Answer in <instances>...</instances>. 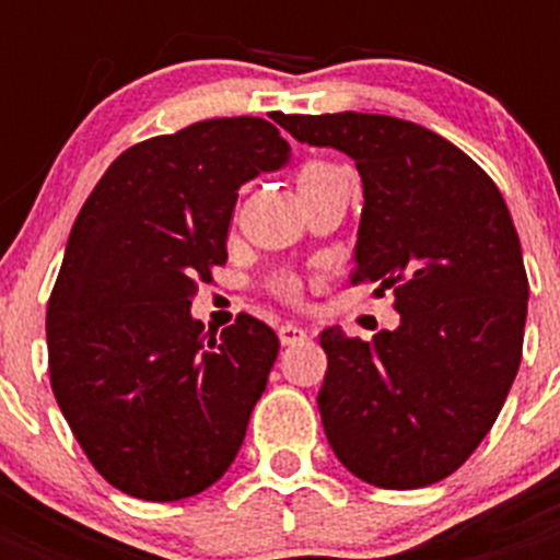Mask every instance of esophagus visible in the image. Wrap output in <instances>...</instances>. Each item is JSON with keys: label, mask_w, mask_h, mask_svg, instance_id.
Returning a JSON list of instances; mask_svg holds the SVG:
<instances>
[{"label": "esophagus", "mask_w": 560, "mask_h": 560, "mask_svg": "<svg viewBox=\"0 0 560 560\" xmlns=\"http://www.w3.org/2000/svg\"><path fill=\"white\" fill-rule=\"evenodd\" d=\"M279 340H281V346H299V342L307 340V331L296 323H284L279 328Z\"/></svg>", "instance_id": "obj_1"}]
</instances>
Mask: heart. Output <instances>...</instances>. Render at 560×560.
Instances as JSON below:
<instances>
[{"mask_svg": "<svg viewBox=\"0 0 560 560\" xmlns=\"http://www.w3.org/2000/svg\"><path fill=\"white\" fill-rule=\"evenodd\" d=\"M328 171H334V165H328V162H305L302 168H299V186H305V183H311V179L323 177V174H328ZM276 290H279L281 296H296V281L293 279H281L279 284H276Z\"/></svg>", "mask_w": 560, "mask_h": 560, "instance_id": "heart-1", "label": "heart"}]
</instances>
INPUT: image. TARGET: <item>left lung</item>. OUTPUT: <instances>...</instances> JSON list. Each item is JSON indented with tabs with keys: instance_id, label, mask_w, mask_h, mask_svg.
<instances>
[{
	"instance_id": "obj_1",
	"label": "left lung",
	"mask_w": 560,
	"mask_h": 560,
	"mask_svg": "<svg viewBox=\"0 0 560 560\" xmlns=\"http://www.w3.org/2000/svg\"><path fill=\"white\" fill-rule=\"evenodd\" d=\"M296 142L354 160L363 183L354 276L395 288V331L319 334V416L369 486L451 477L500 416L521 369L529 281L494 179L433 130L374 113L276 116Z\"/></svg>"
}]
</instances>
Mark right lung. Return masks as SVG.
<instances>
[{
	"label": "right lung",
	"mask_w": 560,
	"mask_h": 560,
	"mask_svg": "<svg viewBox=\"0 0 560 560\" xmlns=\"http://www.w3.org/2000/svg\"><path fill=\"white\" fill-rule=\"evenodd\" d=\"M288 162L270 121L211 118L133 144L83 202L48 299V374L118 491L174 503L235 462L279 337L246 314L214 337L191 299L226 264L237 188Z\"/></svg>",
	"instance_id": "right-lung-1"
}]
</instances>
